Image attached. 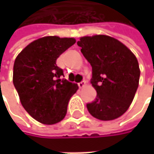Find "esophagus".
<instances>
[{"label": "esophagus", "instance_id": "1", "mask_svg": "<svg viewBox=\"0 0 154 154\" xmlns=\"http://www.w3.org/2000/svg\"><path fill=\"white\" fill-rule=\"evenodd\" d=\"M78 86H79L80 88H83V87H85V86H86V82L85 81H81L80 83H78Z\"/></svg>", "mask_w": 154, "mask_h": 154}]
</instances>
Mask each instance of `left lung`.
<instances>
[{"label": "left lung", "mask_w": 154, "mask_h": 154, "mask_svg": "<svg viewBox=\"0 0 154 154\" xmlns=\"http://www.w3.org/2000/svg\"><path fill=\"white\" fill-rule=\"evenodd\" d=\"M77 45L91 64L92 86L97 98L87 103L89 113L102 121L122 116L139 86V63L134 53L119 40L107 35L81 37Z\"/></svg>", "instance_id": "obj_1"}]
</instances>
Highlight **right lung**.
Listing matches in <instances>:
<instances>
[{
	"label": "right lung",
	"instance_id": "obj_1",
	"mask_svg": "<svg viewBox=\"0 0 154 154\" xmlns=\"http://www.w3.org/2000/svg\"><path fill=\"white\" fill-rule=\"evenodd\" d=\"M74 38L47 36L27 45L14 64L13 82L22 106L41 123L51 125L65 117L68 103L79 87L61 80L56 60L74 45Z\"/></svg>",
	"mask_w": 154,
	"mask_h": 154
}]
</instances>
